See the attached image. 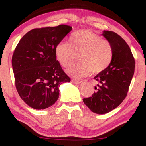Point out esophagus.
I'll use <instances>...</instances> for the list:
<instances>
[{
  "mask_svg": "<svg viewBox=\"0 0 146 146\" xmlns=\"http://www.w3.org/2000/svg\"><path fill=\"white\" fill-rule=\"evenodd\" d=\"M71 81L73 82V83H76V84H80V83H81V82H82V80H77V79H72Z\"/></svg>",
  "mask_w": 146,
  "mask_h": 146,
  "instance_id": "1",
  "label": "esophagus"
}]
</instances>
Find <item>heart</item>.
<instances>
[{
  "label": "heart",
  "mask_w": 146,
  "mask_h": 146,
  "mask_svg": "<svg viewBox=\"0 0 146 146\" xmlns=\"http://www.w3.org/2000/svg\"><path fill=\"white\" fill-rule=\"evenodd\" d=\"M54 52L56 60L64 67L68 66L78 55L80 62L66 70L69 76L76 78H82L91 73H101L110 66L113 58L111 44L89 30L73 32L69 36L68 43L58 42Z\"/></svg>",
  "instance_id": "heart-1"
}]
</instances>
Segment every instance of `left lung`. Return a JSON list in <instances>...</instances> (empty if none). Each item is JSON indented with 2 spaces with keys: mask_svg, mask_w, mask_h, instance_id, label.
I'll return each mask as SVG.
<instances>
[{
  "mask_svg": "<svg viewBox=\"0 0 146 146\" xmlns=\"http://www.w3.org/2000/svg\"><path fill=\"white\" fill-rule=\"evenodd\" d=\"M102 35L112 46L111 64L94 78L96 92L83 102L94 113L104 114L112 111L127 95L134 74L135 59L130 47L116 32L104 30Z\"/></svg>",
  "mask_w": 146,
  "mask_h": 146,
  "instance_id": "8db88e82",
  "label": "left lung"
}]
</instances>
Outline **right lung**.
I'll return each mask as SVG.
<instances>
[{
	"mask_svg": "<svg viewBox=\"0 0 146 146\" xmlns=\"http://www.w3.org/2000/svg\"><path fill=\"white\" fill-rule=\"evenodd\" d=\"M66 25L35 28L20 40L12 57L15 83L19 95L35 110L53 105L59 86L70 81L55 56V46L71 31Z\"/></svg>",
	"mask_w": 146,
	"mask_h": 146,
	"instance_id": "right-lung-1",
	"label": "right lung"
}]
</instances>
